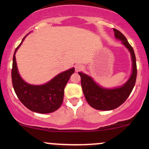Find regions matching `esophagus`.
<instances>
[{
  "label": "esophagus",
  "instance_id": "obj_1",
  "mask_svg": "<svg viewBox=\"0 0 149 149\" xmlns=\"http://www.w3.org/2000/svg\"><path fill=\"white\" fill-rule=\"evenodd\" d=\"M83 69V66L81 64H76V71H80V70H82Z\"/></svg>",
  "mask_w": 149,
  "mask_h": 149
}]
</instances>
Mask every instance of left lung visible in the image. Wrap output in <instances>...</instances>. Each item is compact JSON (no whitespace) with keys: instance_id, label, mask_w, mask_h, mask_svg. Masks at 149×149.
<instances>
[{"instance_id":"1","label":"left lung","mask_w":149,"mask_h":149,"mask_svg":"<svg viewBox=\"0 0 149 149\" xmlns=\"http://www.w3.org/2000/svg\"><path fill=\"white\" fill-rule=\"evenodd\" d=\"M113 31L116 38L122 40L123 45L131 53L132 73L125 84L120 88L111 90L101 88L90 76L81 72L78 73L81 78L82 89L87 102L92 108L97 110L109 111L120 107L130 96L136 83L137 69L134 49L123 34L116 29H113Z\"/></svg>"}]
</instances>
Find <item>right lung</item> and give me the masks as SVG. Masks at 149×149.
<instances>
[{
    "instance_id": "obj_1",
    "label": "right lung",
    "mask_w": 149,
    "mask_h": 149,
    "mask_svg": "<svg viewBox=\"0 0 149 149\" xmlns=\"http://www.w3.org/2000/svg\"><path fill=\"white\" fill-rule=\"evenodd\" d=\"M22 42L15 49L13 55L12 82L15 93L20 102L32 111L39 113L55 111L62 104L64 88L70 77L74 73V68L59 73L45 85L27 84L19 76L15 60V53Z\"/></svg>"
}]
</instances>
